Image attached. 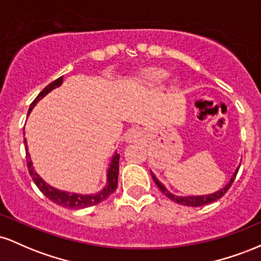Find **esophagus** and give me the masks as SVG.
I'll return each instance as SVG.
<instances>
[{"label":"esophagus","mask_w":261,"mask_h":261,"mask_svg":"<svg viewBox=\"0 0 261 261\" xmlns=\"http://www.w3.org/2000/svg\"><path fill=\"white\" fill-rule=\"evenodd\" d=\"M142 135H143L142 130H140V128L137 127H134L125 133L124 140L126 141L127 143H134V142H137V141H140L141 137H142Z\"/></svg>","instance_id":"obj_1"}]
</instances>
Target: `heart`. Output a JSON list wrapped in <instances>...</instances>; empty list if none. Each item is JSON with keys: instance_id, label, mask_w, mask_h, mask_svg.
I'll use <instances>...</instances> for the list:
<instances>
[{"instance_id": "obj_1", "label": "heart", "mask_w": 261, "mask_h": 261, "mask_svg": "<svg viewBox=\"0 0 261 261\" xmlns=\"http://www.w3.org/2000/svg\"><path fill=\"white\" fill-rule=\"evenodd\" d=\"M168 77V72H167L166 70H163V68H157V67H152V68H148V70H146L145 72L142 74V80L143 82L146 83V85L148 86H158L161 85L162 82H163L164 80ZM170 89H176V83L173 82L172 85H170Z\"/></svg>"}]
</instances>
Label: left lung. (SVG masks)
I'll list each match as a JSON object with an SVG mask.
<instances>
[{
  "label": "left lung",
  "mask_w": 261,
  "mask_h": 261,
  "mask_svg": "<svg viewBox=\"0 0 261 261\" xmlns=\"http://www.w3.org/2000/svg\"><path fill=\"white\" fill-rule=\"evenodd\" d=\"M239 167H241V166H239ZM239 167L236 169V172L233 173L232 178H230V180L227 182L226 187L221 189V190L216 191V193L208 194V195H199V196H176V195H174V194L169 193V191L167 190V188L164 187V185L162 184V182L158 180L157 178H155V175L153 174V173L151 172V174H152V179H153V181L155 182V185H157L158 189H160L162 193H163L167 197H169V199L172 200V201H174L176 203H180V205H184V206H191V207H197V206L207 205V203H210V202H214V201H216V200L221 199V197H222L224 194H226L227 191H228V189L230 188V185H232V182L234 181L236 175H237V173H238Z\"/></svg>",
  "instance_id": "left-lung-1"
}]
</instances>
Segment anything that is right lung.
I'll return each mask as SVG.
<instances>
[{"mask_svg": "<svg viewBox=\"0 0 261 261\" xmlns=\"http://www.w3.org/2000/svg\"><path fill=\"white\" fill-rule=\"evenodd\" d=\"M64 82V79L60 77V79L55 80L54 82L47 85L45 88L38 94V97L33 100L28 110L29 113L32 112L33 108L35 107V104L38 103L39 100L43 99L47 93H50L53 89L58 88L62 85ZM24 145H25V154H27V167H28L29 174L33 178V181L35 182L39 190L44 194L45 196L49 200H51L53 202L58 203V205L62 206V207L67 208H86L89 207V206H94L97 203H99L104 200L108 199L114 191L116 190V187H118V175H119V160H120V154H118L115 152L112 158V162L109 164V168H108L107 172V184L99 193L97 194H91V195H82V194H76V193H67V191H61L59 189L53 188L51 185H49L47 182H45L40 176L38 175V173L34 170V167H33L31 155H29L28 152V146H27V140L24 139Z\"/></svg>", "mask_w": 261, "mask_h": 261, "instance_id": "right-lung-1", "label": "right lung"}]
</instances>
